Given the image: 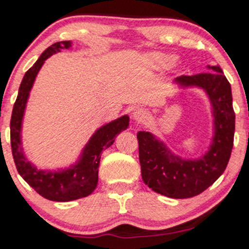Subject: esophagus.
<instances>
[{
    "instance_id": "esophagus-1",
    "label": "esophagus",
    "mask_w": 249,
    "mask_h": 249,
    "mask_svg": "<svg viewBox=\"0 0 249 249\" xmlns=\"http://www.w3.org/2000/svg\"><path fill=\"white\" fill-rule=\"evenodd\" d=\"M132 117L134 121L142 122L145 121V118H146V113H145V111L141 107H134L132 111Z\"/></svg>"
}]
</instances>
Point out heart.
Listing matches in <instances>:
<instances>
[{"instance_id": "b5f03b06", "label": "heart", "mask_w": 249, "mask_h": 249, "mask_svg": "<svg viewBox=\"0 0 249 249\" xmlns=\"http://www.w3.org/2000/svg\"><path fill=\"white\" fill-rule=\"evenodd\" d=\"M174 56L166 53H150L145 56V63L153 70H165L173 65Z\"/></svg>"}]
</instances>
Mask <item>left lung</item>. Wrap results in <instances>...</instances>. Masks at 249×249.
I'll use <instances>...</instances> for the list:
<instances>
[{
    "mask_svg": "<svg viewBox=\"0 0 249 249\" xmlns=\"http://www.w3.org/2000/svg\"><path fill=\"white\" fill-rule=\"evenodd\" d=\"M213 72L176 78L181 88L196 87L207 93L214 117V136L206 153L198 159L174 156L152 133L139 131V161L145 184L168 198L186 199L204 192L224 173L233 148L235 113L232 89L219 65Z\"/></svg>",
    "mask_w": 249,
    "mask_h": 249,
    "instance_id": "obj_1",
    "label": "left lung"
}]
</instances>
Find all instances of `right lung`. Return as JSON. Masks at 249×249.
I'll return each instance as SVG.
<instances>
[{"label":"right lung","instance_id":"add662e5","mask_svg":"<svg viewBox=\"0 0 249 249\" xmlns=\"http://www.w3.org/2000/svg\"><path fill=\"white\" fill-rule=\"evenodd\" d=\"M70 47V41H63L53 43L43 51L22 79L10 119L11 152L18 173L43 198L62 202L84 198L95 191L98 182V167L103 150L113 144L117 134L126 130L130 122L128 116H123L99 127L83 148L78 161L69 168L53 172L42 171L27 160L22 148L21 130L30 90L45 59Z\"/></svg>","mask_w":249,"mask_h":249}]
</instances>
